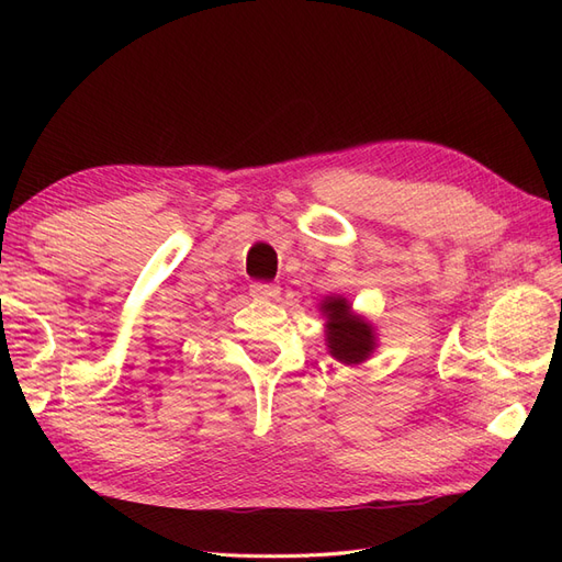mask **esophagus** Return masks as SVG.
Returning <instances> with one entry per match:
<instances>
[{
  "instance_id": "esophagus-1",
  "label": "esophagus",
  "mask_w": 562,
  "mask_h": 562,
  "mask_svg": "<svg viewBox=\"0 0 562 562\" xmlns=\"http://www.w3.org/2000/svg\"><path fill=\"white\" fill-rule=\"evenodd\" d=\"M250 295L260 300H274L279 295V285L267 283V281H255L250 283Z\"/></svg>"
}]
</instances>
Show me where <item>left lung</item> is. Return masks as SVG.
<instances>
[{
  "mask_svg": "<svg viewBox=\"0 0 562 562\" xmlns=\"http://www.w3.org/2000/svg\"><path fill=\"white\" fill-rule=\"evenodd\" d=\"M321 312L326 316V342L330 356H335L339 363L359 366L375 351V330L363 316L351 312L347 297H326L321 302Z\"/></svg>",
  "mask_w": 562,
  "mask_h": 562,
  "instance_id": "8db88e82",
  "label": "left lung"
}]
</instances>
